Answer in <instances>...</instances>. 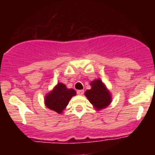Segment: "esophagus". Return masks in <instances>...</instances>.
<instances>
[{
  "label": "esophagus",
  "mask_w": 155,
  "mask_h": 155,
  "mask_svg": "<svg viewBox=\"0 0 155 155\" xmlns=\"http://www.w3.org/2000/svg\"><path fill=\"white\" fill-rule=\"evenodd\" d=\"M77 94L78 95H82L83 94H84V90H77Z\"/></svg>",
  "instance_id": "1"
}]
</instances>
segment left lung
Masks as SVG:
<instances>
[{"mask_svg": "<svg viewBox=\"0 0 155 155\" xmlns=\"http://www.w3.org/2000/svg\"><path fill=\"white\" fill-rule=\"evenodd\" d=\"M90 85L91 89L84 93L90 104L97 111L107 107L111 102V95L104 84L97 79L90 82Z\"/></svg>", "mask_w": 155, "mask_h": 155, "instance_id": "left-lung-1", "label": "left lung"}]
</instances>
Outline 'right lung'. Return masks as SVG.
<instances>
[{
	"instance_id": "right-lung-1",
	"label": "right lung",
	"mask_w": 155,
	"mask_h": 155,
	"mask_svg": "<svg viewBox=\"0 0 155 155\" xmlns=\"http://www.w3.org/2000/svg\"><path fill=\"white\" fill-rule=\"evenodd\" d=\"M76 92L73 89H68L63 83H58L50 92L47 94L44 104L49 109L61 114Z\"/></svg>"
}]
</instances>
